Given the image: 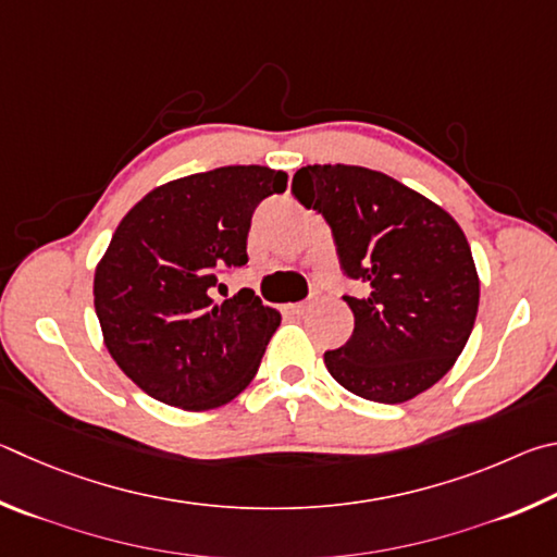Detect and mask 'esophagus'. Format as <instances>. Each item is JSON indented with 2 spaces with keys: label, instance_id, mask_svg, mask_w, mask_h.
<instances>
[{
  "label": "esophagus",
  "instance_id": "1",
  "mask_svg": "<svg viewBox=\"0 0 557 557\" xmlns=\"http://www.w3.org/2000/svg\"><path fill=\"white\" fill-rule=\"evenodd\" d=\"M288 308H290V313H296V315H306L308 304H294V306H288Z\"/></svg>",
  "mask_w": 557,
  "mask_h": 557
}]
</instances>
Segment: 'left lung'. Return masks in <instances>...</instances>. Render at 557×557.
Here are the masks:
<instances>
[{
  "instance_id": "8db88e82",
  "label": "left lung",
  "mask_w": 557,
  "mask_h": 557,
  "mask_svg": "<svg viewBox=\"0 0 557 557\" xmlns=\"http://www.w3.org/2000/svg\"><path fill=\"white\" fill-rule=\"evenodd\" d=\"M294 195L333 227L339 267L367 294L345 296L355 333L325 352L347 392L404 404L450 372L480 308V276L460 224L382 171L306 165Z\"/></svg>"
}]
</instances>
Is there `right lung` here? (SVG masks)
Returning a JSON list of instances; mask_svg holds the SVG:
<instances>
[{
    "instance_id": "right-lung-1",
    "label": "right lung",
    "mask_w": 557,
    "mask_h": 557,
    "mask_svg": "<svg viewBox=\"0 0 557 557\" xmlns=\"http://www.w3.org/2000/svg\"><path fill=\"white\" fill-rule=\"evenodd\" d=\"M286 183L269 165H222L159 185L116 224L95 313L107 352L156 401L210 411L257 374L281 313L249 288L227 300L212 288L218 271L247 263L251 214Z\"/></svg>"
}]
</instances>
